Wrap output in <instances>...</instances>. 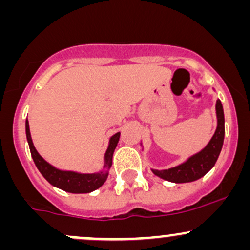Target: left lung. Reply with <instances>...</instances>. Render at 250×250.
Returning a JSON list of instances; mask_svg holds the SVG:
<instances>
[{"label": "left lung", "instance_id": "1", "mask_svg": "<svg viewBox=\"0 0 250 250\" xmlns=\"http://www.w3.org/2000/svg\"><path fill=\"white\" fill-rule=\"evenodd\" d=\"M216 110V130L205 148L189 156L185 162L169 169H151V171L160 179L173 183H188L201 179L214 167L216 163L225 140V114L222 103L219 99L215 104ZM143 150V146L141 143Z\"/></svg>", "mask_w": 250, "mask_h": 250}]
</instances>
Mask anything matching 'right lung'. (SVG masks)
<instances>
[{
  "label": "right lung",
  "mask_w": 250,
  "mask_h": 250,
  "mask_svg": "<svg viewBox=\"0 0 250 250\" xmlns=\"http://www.w3.org/2000/svg\"><path fill=\"white\" fill-rule=\"evenodd\" d=\"M25 135H27L31 157H33L37 169L51 186L62 189L67 193L87 194L99 189L107 181L109 170H110L111 163H113L114 151L117 147L121 133L114 134L109 139L108 148L104 153V157H103V167L101 170L95 171V173H79V171L74 170H64V169H59L48 163L39 154L34 146L28 120H25Z\"/></svg>",
  "instance_id": "obj_1"
}]
</instances>
